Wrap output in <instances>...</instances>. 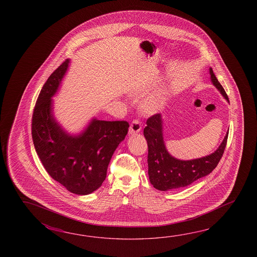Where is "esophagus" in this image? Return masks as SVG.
<instances>
[{
	"label": "esophagus",
	"mask_w": 257,
	"mask_h": 257,
	"mask_svg": "<svg viewBox=\"0 0 257 257\" xmlns=\"http://www.w3.org/2000/svg\"><path fill=\"white\" fill-rule=\"evenodd\" d=\"M141 130H142V123H141V121L139 120V119H135V120L132 121L128 132H130V134L132 135V134L139 133Z\"/></svg>",
	"instance_id": "obj_1"
}]
</instances>
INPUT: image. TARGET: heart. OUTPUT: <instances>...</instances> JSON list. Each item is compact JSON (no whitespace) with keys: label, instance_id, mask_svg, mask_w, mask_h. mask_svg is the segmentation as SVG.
Here are the masks:
<instances>
[{"label":"heart","instance_id":"heart-1","mask_svg":"<svg viewBox=\"0 0 257 257\" xmlns=\"http://www.w3.org/2000/svg\"><path fill=\"white\" fill-rule=\"evenodd\" d=\"M161 104V101H155V100H149L144 103V109L147 112H153L154 110L158 109Z\"/></svg>","mask_w":257,"mask_h":257}]
</instances>
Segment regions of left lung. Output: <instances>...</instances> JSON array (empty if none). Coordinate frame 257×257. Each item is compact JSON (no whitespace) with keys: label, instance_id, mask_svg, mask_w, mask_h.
Segmentation results:
<instances>
[{"label":"left lung","instance_id":"obj_1","mask_svg":"<svg viewBox=\"0 0 257 257\" xmlns=\"http://www.w3.org/2000/svg\"><path fill=\"white\" fill-rule=\"evenodd\" d=\"M209 73L214 86L229 102L227 93L211 68H209ZM146 124L143 134L148 143V174L153 187L161 191L189 186L197 179L209 175L223 155L229 134L228 131L223 142L213 153L202 158L182 161L173 157L165 148L161 114L149 117Z\"/></svg>","mask_w":257,"mask_h":257}]
</instances>
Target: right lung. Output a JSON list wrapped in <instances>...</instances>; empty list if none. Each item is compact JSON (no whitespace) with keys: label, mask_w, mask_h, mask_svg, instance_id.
I'll return each mask as SVG.
<instances>
[{"label":"right lung","mask_w":257,"mask_h":257,"mask_svg":"<svg viewBox=\"0 0 257 257\" xmlns=\"http://www.w3.org/2000/svg\"><path fill=\"white\" fill-rule=\"evenodd\" d=\"M70 60L57 68L40 91L32 116V138L44 168L68 191L91 194L102 186L112 155L128 131L126 121L93 118L78 136L61 128L52 114L57 93Z\"/></svg>","instance_id":"add662e5"}]
</instances>
